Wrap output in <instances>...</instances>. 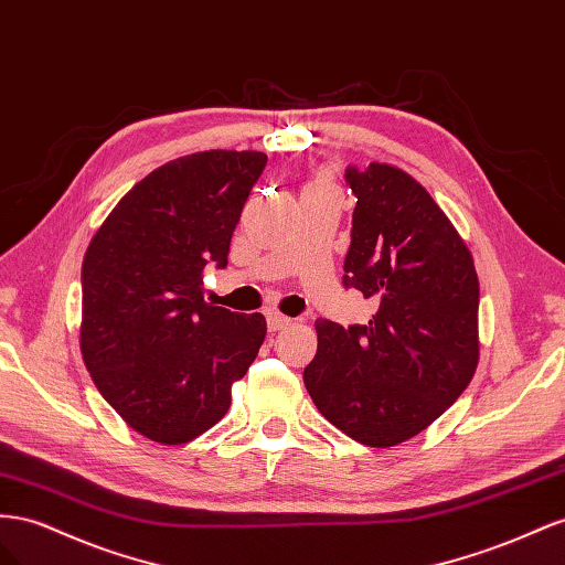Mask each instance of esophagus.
<instances>
[{
	"label": "esophagus",
	"instance_id": "obj_1",
	"mask_svg": "<svg viewBox=\"0 0 565 565\" xmlns=\"http://www.w3.org/2000/svg\"><path fill=\"white\" fill-rule=\"evenodd\" d=\"M291 321L294 319H288V317L279 315V312H267V327H269V331H281L286 327H291Z\"/></svg>",
	"mask_w": 565,
	"mask_h": 565
}]
</instances>
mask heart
I'll return each mask as SVG.
<instances>
[{"label":"heart","instance_id":"b5f03b06","mask_svg":"<svg viewBox=\"0 0 565 565\" xmlns=\"http://www.w3.org/2000/svg\"><path fill=\"white\" fill-rule=\"evenodd\" d=\"M312 186H331V184H329V182H327V180H319V182H315V184H312Z\"/></svg>","mask_w":565,"mask_h":565}]
</instances>
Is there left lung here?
Instances as JSON below:
<instances>
[{"label": "left lung", "instance_id": "1", "mask_svg": "<svg viewBox=\"0 0 565 565\" xmlns=\"http://www.w3.org/2000/svg\"><path fill=\"white\" fill-rule=\"evenodd\" d=\"M352 211L343 286L374 302L369 324L317 319L302 381L352 440L393 447L430 426L478 366L480 286L473 257L430 193L407 172L348 166Z\"/></svg>", "mask_w": 565, "mask_h": 565}]
</instances>
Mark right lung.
Masks as SVG:
<instances>
[{
    "instance_id": "obj_1",
    "label": "right lung",
    "mask_w": 565,
    "mask_h": 565,
    "mask_svg": "<svg viewBox=\"0 0 565 565\" xmlns=\"http://www.w3.org/2000/svg\"><path fill=\"white\" fill-rule=\"evenodd\" d=\"M267 156L170 160L127 193L83 263L79 348L96 388L137 433L182 445L232 405L267 321L205 302L203 269L227 267L232 234Z\"/></svg>"
}]
</instances>
